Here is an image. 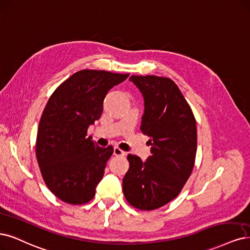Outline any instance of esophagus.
Segmentation results:
<instances>
[{
    "instance_id": "1",
    "label": "esophagus",
    "mask_w": 250,
    "mask_h": 250,
    "mask_svg": "<svg viewBox=\"0 0 250 250\" xmlns=\"http://www.w3.org/2000/svg\"><path fill=\"white\" fill-rule=\"evenodd\" d=\"M114 154L116 155V156H124L125 152L123 150L120 149L119 147H115L114 148Z\"/></svg>"
}]
</instances>
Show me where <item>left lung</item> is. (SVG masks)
I'll use <instances>...</instances> for the list:
<instances>
[{
    "label": "left lung",
    "mask_w": 250,
    "mask_h": 250,
    "mask_svg": "<svg viewBox=\"0 0 250 250\" xmlns=\"http://www.w3.org/2000/svg\"><path fill=\"white\" fill-rule=\"evenodd\" d=\"M145 100L141 130L150 137L146 162L128 155L123 192L132 207L151 211L179 195L190 177L196 154V122L190 105L168 77L131 75Z\"/></svg>",
    "instance_id": "8db88e82"
}]
</instances>
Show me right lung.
I'll list each match as a JSON object with an SVG mask.
<instances>
[{
  "label": "right lung",
  "mask_w": 250,
  "mask_h": 250,
  "mask_svg": "<svg viewBox=\"0 0 250 250\" xmlns=\"http://www.w3.org/2000/svg\"><path fill=\"white\" fill-rule=\"evenodd\" d=\"M128 76L81 70L49 97L38 126L36 157L45 185L61 201L83 205L95 196L114 148L87 137L88 127L99 120L107 92Z\"/></svg>",
  "instance_id": "obj_1"
}]
</instances>
